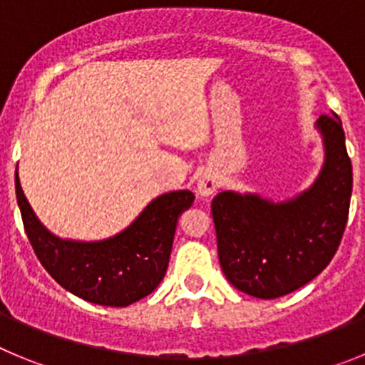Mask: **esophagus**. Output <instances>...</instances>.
<instances>
[{"instance_id":"obj_1","label":"esophagus","mask_w":365,"mask_h":365,"mask_svg":"<svg viewBox=\"0 0 365 365\" xmlns=\"http://www.w3.org/2000/svg\"><path fill=\"white\" fill-rule=\"evenodd\" d=\"M217 186H219L217 179H215V175L212 172H205L199 175L197 193L201 195V197H208V195H212V193L217 190Z\"/></svg>"}]
</instances>
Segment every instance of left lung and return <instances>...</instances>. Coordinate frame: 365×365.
Masks as SVG:
<instances>
[{"label": "left lung", "instance_id": "obj_1", "mask_svg": "<svg viewBox=\"0 0 365 365\" xmlns=\"http://www.w3.org/2000/svg\"><path fill=\"white\" fill-rule=\"evenodd\" d=\"M316 130L325 160L296 197L274 202L257 193L221 192L212 201L221 269L245 294L274 299L314 279L336 254L346 230L353 168L336 113Z\"/></svg>", "mask_w": 365, "mask_h": 365}]
</instances>
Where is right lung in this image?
Returning a JSON list of instances; mask_svg holds the SVG:
<instances>
[{"mask_svg":"<svg viewBox=\"0 0 365 365\" xmlns=\"http://www.w3.org/2000/svg\"><path fill=\"white\" fill-rule=\"evenodd\" d=\"M16 197L24 227L43 269L66 291L108 307H128L163 282L180 214L192 206L190 190L155 197L130 227L100 241L62 240L36 217L19 185Z\"/></svg>","mask_w":365,"mask_h":365,"instance_id":"obj_1","label":"right lung"}]
</instances>
